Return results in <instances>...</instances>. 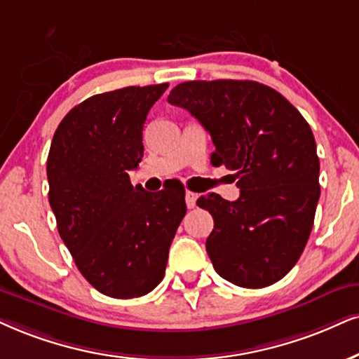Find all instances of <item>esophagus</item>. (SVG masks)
Instances as JSON below:
<instances>
[{
	"label": "esophagus",
	"mask_w": 359,
	"mask_h": 359,
	"mask_svg": "<svg viewBox=\"0 0 359 359\" xmlns=\"http://www.w3.org/2000/svg\"><path fill=\"white\" fill-rule=\"evenodd\" d=\"M184 200H187V206L191 210V208L196 206V200H198V194L196 193H191V191H187L184 194Z\"/></svg>",
	"instance_id": "1"
}]
</instances>
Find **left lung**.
<instances>
[{"instance_id": "obj_1", "label": "left lung", "mask_w": 359, "mask_h": 359, "mask_svg": "<svg viewBox=\"0 0 359 359\" xmlns=\"http://www.w3.org/2000/svg\"><path fill=\"white\" fill-rule=\"evenodd\" d=\"M211 135V163L234 171L240 198L201 196L215 228L206 251L216 273L241 287H264L290 273L306 246L320 200V159L302 113L256 81H187L168 96Z\"/></svg>"}]
</instances>
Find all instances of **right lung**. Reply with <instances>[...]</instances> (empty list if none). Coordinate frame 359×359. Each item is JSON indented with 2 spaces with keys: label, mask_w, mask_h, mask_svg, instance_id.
<instances>
[{
  "label": "right lung",
  "mask_w": 359,
  "mask_h": 359,
  "mask_svg": "<svg viewBox=\"0 0 359 359\" xmlns=\"http://www.w3.org/2000/svg\"><path fill=\"white\" fill-rule=\"evenodd\" d=\"M168 83L128 86L74 106L48 154L50 205L79 273L100 293L138 298L153 291L187 215L184 188L133 187L143 158V125Z\"/></svg>",
  "instance_id": "1"
}]
</instances>
